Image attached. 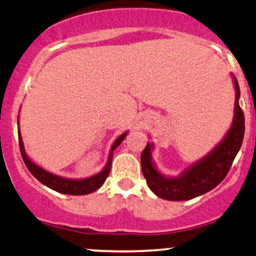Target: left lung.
I'll return each instance as SVG.
<instances>
[{"instance_id": "8db88e82", "label": "left lung", "mask_w": 256, "mask_h": 256, "mask_svg": "<svg viewBox=\"0 0 256 256\" xmlns=\"http://www.w3.org/2000/svg\"><path fill=\"white\" fill-rule=\"evenodd\" d=\"M236 108L234 123L225 139L199 163L178 178H165L154 169L151 159V145L147 144L141 153V168L147 184L157 196L170 201L193 199L212 190L225 178L244 136V115L238 104L240 86L235 78Z\"/></svg>"}]
</instances>
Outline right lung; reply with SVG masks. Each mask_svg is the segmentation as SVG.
<instances>
[{
	"label": "right lung",
	"instance_id": "add662e5",
	"mask_svg": "<svg viewBox=\"0 0 256 256\" xmlns=\"http://www.w3.org/2000/svg\"><path fill=\"white\" fill-rule=\"evenodd\" d=\"M127 133H123L121 136L118 138L115 141L112 147H111V152L109 156V160H108L105 169L99 172L98 175H94L90 178H85V180H67V178H62V177L55 176L52 174L48 172L39 168L38 165H36L34 163H32L28 157L26 156L25 150H24V145L22 141H21V136L19 134V147H20V152H21V157L24 159V163L26 164L27 169H28L30 172L38 180L39 182H42L43 184L46 186L58 192V193H63V194H69V195H85V194H90L96 192L97 189L102 187V184L105 182L106 177L109 176L110 169H111V160H112V152L114 150L117 148V146L122 142L123 139L126 138Z\"/></svg>",
	"mask_w": 256,
	"mask_h": 256
}]
</instances>
